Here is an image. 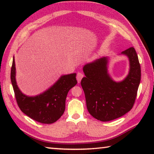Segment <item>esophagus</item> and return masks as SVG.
<instances>
[{"label":"esophagus","instance_id":"obj_1","mask_svg":"<svg viewBox=\"0 0 154 154\" xmlns=\"http://www.w3.org/2000/svg\"><path fill=\"white\" fill-rule=\"evenodd\" d=\"M83 77V74L81 72H78L77 74V80L78 83L81 82V80H82V78Z\"/></svg>","mask_w":154,"mask_h":154}]
</instances>
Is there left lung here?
Listing matches in <instances>:
<instances>
[{
  "label": "left lung",
  "mask_w": 154,
  "mask_h": 154,
  "mask_svg": "<svg viewBox=\"0 0 154 154\" xmlns=\"http://www.w3.org/2000/svg\"><path fill=\"white\" fill-rule=\"evenodd\" d=\"M129 58V74L115 82L107 73L108 59H98L83 66L85 77L81 82L88 111L98 120L108 122L123 116L133 107L140 81V66L136 51L131 47L122 51Z\"/></svg>",
  "instance_id": "8db88e82"
}]
</instances>
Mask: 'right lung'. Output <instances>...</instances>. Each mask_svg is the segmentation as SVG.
<instances>
[{
	"label": "right lung",
	"instance_id": "add662e5",
	"mask_svg": "<svg viewBox=\"0 0 154 154\" xmlns=\"http://www.w3.org/2000/svg\"><path fill=\"white\" fill-rule=\"evenodd\" d=\"M14 58L11 70V81L15 97L20 110L29 118L42 124H53L65 110V101L69 91L77 83L76 73L63 75L48 90L34 97L20 92L15 81Z\"/></svg>",
	"mask_w": 154,
	"mask_h": 154
}]
</instances>
